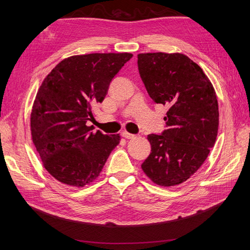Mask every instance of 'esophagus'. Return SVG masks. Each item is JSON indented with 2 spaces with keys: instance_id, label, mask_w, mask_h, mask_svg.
I'll return each mask as SVG.
<instances>
[{
  "instance_id": "34e87169",
  "label": "esophagus",
  "mask_w": 250,
  "mask_h": 250,
  "mask_svg": "<svg viewBox=\"0 0 250 250\" xmlns=\"http://www.w3.org/2000/svg\"><path fill=\"white\" fill-rule=\"evenodd\" d=\"M121 135L125 137V139H134L135 137V135L134 134H131V133H129V132H126V131H125V132H122L121 133Z\"/></svg>"
}]
</instances>
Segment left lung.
Listing matches in <instances>:
<instances>
[{
  "instance_id": "1",
  "label": "left lung",
  "mask_w": 250,
  "mask_h": 250,
  "mask_svg": "<svg viewBox=\"0 0 250 250\" xmlns=\"http://www.w3.org/2000/svg\"><path fill=\"white\" fill-rule=\"evenodd\" d=\"M137 66L152 102L168 107L166 130L147 136L151 152L142 168L159 186L179 185L198 171L215 145L216 92L203 70L183 54H140Z\"/></svg>"
}]
</instances>
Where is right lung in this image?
I'll return each instance as SVG.
<instances>
[{"mask_svg":"<svg viewBox=\"0 0 250 250\" xmlns=\"http://www.w3.org/2000/svg\"><path fill=\"white\" fill-rule=\"evenodd\" d=\"M132 54L73 56L58 63L40 87L31 113L32 141L45 168L60 183L83 187L100 175L119 134L92 132L93 107Z\"/></svg>","mask_w":250,"mask_h":250,"instance_id":"right-lung-1","label":"right lung"}]
</instances>
